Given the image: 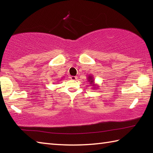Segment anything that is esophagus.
I'll return each instance as SVG.
<instances>
[{"mask_svg": "<svg viewBox=\"0 0 153 153\" xmlns=\"http://www.w3.org/2000/svg\"><path fill=\"white\" fill-rule=\"evenodd\" d=\"M69 78L72 80H76L77 79V77L76 76H70L69 77Z\"/></svg>", "mask_w": 153, "mask_h": 153, "instance_id": "1", "label": "esophagus"}]
</instances>
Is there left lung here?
Returning a JSON list of instances; mask_svg holds the SVG:
<instances>
[{
  "label": "left lung",
  "instance_id": "8db88e82",
  "mask_svg": "<svg viewBox=\"0 0 153 153\" xmlns=\"http://www.w3.org/2000/svg\"><path fill=\"white\" fill-rule=\"evenodd\" d=\"M88 81L89 82H90V85H92V86H94V88H95V84H94V79H93V77H92V76H89V77H88Z\"/></svg>",
  "mask_w": 153,
  "mask_h": 153
}]
</instances>
